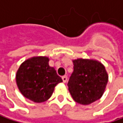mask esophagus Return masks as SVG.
Masks as SVG:
<instances>
[{"instance_id":"1","label":"esophagus","mask_w":123,"mask_h":123,"mask_svg":"<svg viewBox=\"0 0 123 123\" xmlns=\"http://www.w3.org/2000/svg\"><path fill=\"white\" fill-rule=\"evenodd\" d=\"M62 79H63V83H66L67 82V80H68V77H67V76H63V77H62Z\"/></svg>"}]
</instances>
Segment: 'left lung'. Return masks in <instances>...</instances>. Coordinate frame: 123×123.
Here are the masks:
<instances>
[{"label": "left lung", "mask_w": 123, "mask_h": 123, "mask_svg": "<svg viewBox=\"0 0 123 123\" xmlns=\"http://www.w3.org/2000/svg\"><path fill=\"white\" fill-rule=\"evenodd\" d=\"M72 62L74 71L67 86L74 100L89 105L100 99L108 80L103 64L93 59L78 58Z\"/></svg>", "instance_id": "left-lung-1"}]
</instances>
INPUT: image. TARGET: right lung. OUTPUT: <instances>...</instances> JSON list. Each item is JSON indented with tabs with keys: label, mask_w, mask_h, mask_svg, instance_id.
<instances>
[{
	"label": "right lung",
	"mask_w": 123,
	"mask_h": 123,
	"mask_svg": "<svg viewBox=\"0 0 123 123\" xmlns=\"http://www.w3.org/2000/svg\"><path fill=\"white\" fill-rule=\"evenodd\" d=\"M49 58L37 56L27 59L16 73V83L20 93L35 103L46 101L53 94L55 87L63 80L54 67L49 65Z\"/></svg>",
	"instance_id": "right-lung-1"
}]
</instances>
